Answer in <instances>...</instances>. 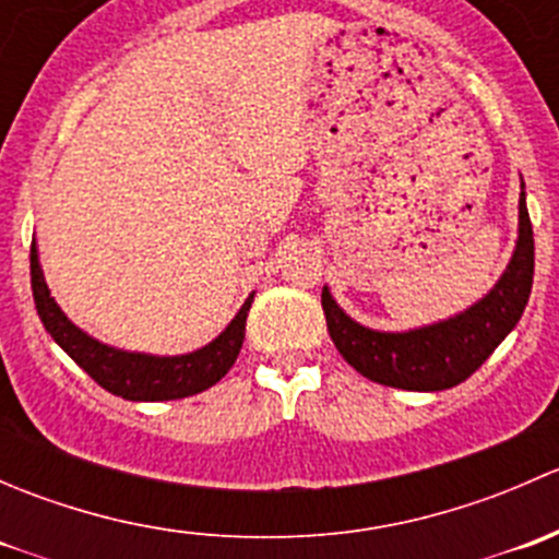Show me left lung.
<instances>
[{
	"label": "left lung",
	"mask_w": 559,
	"mask_h": 559,
	"mask_svg": "<svg viewBox=\"0 0 559 559\" xmlns=\"http://www.w3.org/2000/svg\"><path fill=\"white\" fill-rule=\"evenodd\" d=\"M535 243L524 183L520 194V235L498 284L465 311L405 332H381L359 324L321 289L326 330L341 357L376 384L441 392L471 379L516 326L533 289Z\"/></svg>",
	"instance_id": "obj_1"
}]
</instances>
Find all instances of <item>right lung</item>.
I'll return each mask as SVG.
<instances>
[{"label": "right lung", "mask_w": 559, "mask_h": 559, "mask_svg": "<svg viewBox=\"0 0 559 559\" xmlns=\"http://www.w3.org/2000/svg\"><path fill=\"white\" fill-rule=\"evenodd\" d=\"M32 295L39 319L45 330L50 332L56 343L110 394L134 403H156V400H180L189 394L205 392L216 381L227 376L238 359L240 346L246 337V316L251 308L253 295L240 306L227 330L211 343L189 354H175V357H159V354L145 352H123V348L107 346L97 341L81 326L72 324L59 302L50 297L45 284L43 267H39L37 243L32 240Z\"/></svg>", "instance_id": "add662e5"}]
</instances>
